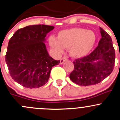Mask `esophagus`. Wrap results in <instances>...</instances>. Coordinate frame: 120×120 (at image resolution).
<instances>
[{"mask_svg":"<svg viewBox=\"0 0 120 120\" xmlns=\"http://www.w3.org/2000/svg\"><path fill=\"white\" fill-rule=\"evenodd\" d=\"M65 60H67V58L65 57H63V58H61V59H60V64H63V63H64V61H65Z\"/></svg>","mask_w":120,"mask_h":120,"instance_id":"34e87169","label":"esophagus"}]
</instances>
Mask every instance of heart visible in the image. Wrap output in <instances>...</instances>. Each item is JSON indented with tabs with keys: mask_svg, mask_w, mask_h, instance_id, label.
<instances>
[{
	"mask_svg": "<svg viewBox=\"0 0 120 120\" xmlns=\"http://www.w3.org/2000/svg\"><path fill=\"white\" fill-rule=\"evenodd\" d=\"M96 35L92 30L75 27L62 30L57 34V38H49V44L57 54L61 53L64 48H69V53L73 58L86 56L95 45Z\"/></svg>",
	"mask_w": 120,
	"mask_h": 120,
	"instance_id": "heart-1",
	"label": "heart"
}]
</instances>
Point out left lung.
Here are the masks:
<instances>
[{
    "instance_id": "1",
    "label": "left lung",
    "mask_w": 120,
    "mask_h": 120,
    "mask_svg": "<svg viewBox=\"0 0 120 120\" xmlns=\"http://www.w3.org/2000/svg\"><path fill=\"white\" fill-rule=\"evenodd\" d=\"M100 30L101 38L95 49L88 56L73 62L74 69L69 78L77 85H95L106 78L113 70L115 51L112 40L102 28L100 27Z\"/></svg>"
}]
</instances>
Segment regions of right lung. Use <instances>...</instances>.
I'll list each match as a JSON object with an SVG mask.
<instances>
[{"label": "right lung", "mask_w": 120, "mask_h": 120, "mask_svg": "<svg viewBox=\"0 0 120 120\" xmlns=\"http://www.w3.org/2000/svg\"><path fill=\"white\" fill-rule=\"evenodd\" d=\"M53 26L32 25L16 31L9 40L6 62L12 79L23 86L37 88L48 82L52 67L60 60L49 56L45 43Z\"/></svg>", "instance_id": "add662e5"}]
</instances>
